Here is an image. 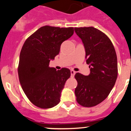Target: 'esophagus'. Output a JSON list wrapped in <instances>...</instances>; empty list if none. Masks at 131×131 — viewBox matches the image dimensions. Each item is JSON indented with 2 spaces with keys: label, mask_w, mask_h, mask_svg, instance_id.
<instances>
[{
  "label": "esophagus",
  "mask_w": 131,
  "mask_h": 131,
  "mask_svg": "<svg viewBox=\"0 0 131 131\" xmlns=\"http://www.w3.org/2000/svg\"><path fill=\"white\" fill-rule=\"evenodd\" d=\"M70 72H71V77H73L74 75H75V74L76 72H75L74 70H71Z\"/></svg>",
  "instance_id": "esophagus-1"
}]
</instances>
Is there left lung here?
Wrapping results in <instances>:
<instances>
[{
	"instance_id": "obj_1",
	"label": "left lung",
	"mask_w": 131,
	"mask_h": 131,
	"mask_svg": "<svg viewBox=\"0 0 131 131\" xmlns=\"http://www.w3.org/2000/svg\"><path fill=\"white\" fill-rule=\"evenodd\" d=\"M75 31L84 43L86 63L91 71L88 76L75 74L76 100L82 106H94L108 97L115 84L117 54L110 39L98 29L92 26L75 28Z\"/></svg>"
}]
</instances>
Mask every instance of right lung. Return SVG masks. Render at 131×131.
I'll list each match as a JSON object with an SVG mask.
<instances>
[{"label": "right lung", "mask_w": 131, "mask_h": 131, "mask_svg": "<svg viewBox=\"0 0 131 131\" xmlns=\"http://www.w3.org/2000/svg\"><path fill=\"white\" fill-rule=\"evenodd\" d=\"M73 31V27L42 26L22 47L18 68L19 82L30 102L39 108H52L60 101L70 70L66 68L56 70L49 65L59 54L61 43Z\"/></svg>", "instance_id": "add662e5"}]
</instances>
